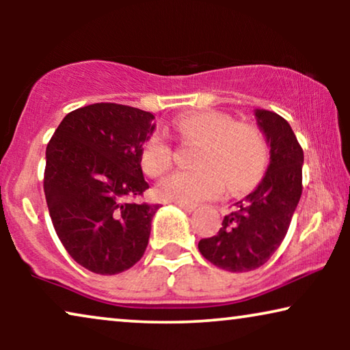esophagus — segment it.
<instances>
[{
	"mask_svg": "<svg viewBox=\"0 0 350 350\" xmlns=\"http://www.w3.org/2000/svg\"><path fill=\"white\" fill-rule=\"evenodd\" d=\"M176 205H178L180 208H183L185 212H193L196 208V204H189V202H176Z\"/></svg>",
	"mask_w": 350,
	"mask_h": 350,
	"instance_id": "34e87169",
	"label": "esophagus"
}]
</instances>
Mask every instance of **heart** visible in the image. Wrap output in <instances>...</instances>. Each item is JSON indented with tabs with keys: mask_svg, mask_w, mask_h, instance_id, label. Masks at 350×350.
I'll use <instances>...</instances> for the list:
<instances>
[{
	"mask_svg": "<svg viewBox=\"0 0 350 350\" xmlns=\"http://www.w3.org/2000/svg\"><path fill=\"white\" fill-rule=\"evenodd\" d=\"M174 132L183 146H196L194 170H180L165 178L157 194L165 200L199 202L217 198L224 191H243L255 186L269 162V145L256 124L236 121L217 109L180 114ZM175 148L161 133H152L142 148L143 170L161 176L172 169Z\"/></svg>",
	"mask_w": 350,
	"mask_h": 350,
	"instance_id": "b5f03b06",
	"label": "heart"
}]
</instances>
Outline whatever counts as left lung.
<instances>
[{
    "label": "left lung",
    "instance_id": "left-lung-1",
    "mask_svg": "<svg viewBox=\"0 0 350 350\" xmlns=\"http://www.w3.org/2000/svg\"><path fill=\"white\" fill-rule=\"evenodd\" d=\"M271 146V162L258 188L239 200L199 252L219 269L247 272L265 265L280 247L303 193V148L290 124L274 111L256 109Z\"/></svg>",
    "mask_w": 350,
    "mask_h": 350
}]
</instances>
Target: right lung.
<instances>
[{"label":"right lung","instance_id":"right-lung-1","mask_svg":"<svg viewBox=\"0 0 350 350\" xmlns=\"http://www.w3.org/2000/svg\"><path fill=\"white\" fill-rule=\"evenodd\" d=\"M151 113L94 103L64 118L46 148L44 194L62 245L85 269L113 275L145 253L159 204L138 202L150 188L142 148Z\"/></svg>","mask_w":350,"mask_h":350}]
</instances>
